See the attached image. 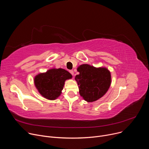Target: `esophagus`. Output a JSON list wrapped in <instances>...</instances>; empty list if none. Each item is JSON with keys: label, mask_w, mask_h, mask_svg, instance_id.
Instances as JSON below:
<instances>
[{"label": "esophagus", "mask_w": 149, "mask_h": 149, "mask_svg": "<svg viewBox=\"0 0 149 149\" xmlns=\"http://www.w3.org/2000/svg\"><path fill=\"white\" fill-rule=\"evenodd\" d=\"M70 72L72 75H74V71H73V70H70Z\"/></svg>", "instance_id": "1"}]
</instances>
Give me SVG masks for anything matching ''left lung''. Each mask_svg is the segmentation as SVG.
Returning <instances> with one entry per match:
<instances>
[{
	"label": "left lung",
	"mask_w": 149,
	"mask_h": 149,
	"mask_svg": "<svg viewBox=\"0 0 149 149\" xmlns=\"http://www.w3.org/2000/svg\"><path fill=\"white\" fill-rule=\"evenodd\" d=\"M75 77L78 85L79 93L87 102H91L102 97L111 84V75L109 70L104 67H95L87 63L80 65Z\"/></svg>",
	"instance_id": "left-lung-1"
}]
</instances>
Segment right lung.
Masks as SVG:
<instances>
[{"mask_svg":"<svg viewBox=\"0 0 149 149\" xmlns=\"http://www.w3.org/2000/svg\"><path fill=\"white\" fill-rule=\"evenodd\" d=\"M72 75L62 68H51L34 77V84L38 93L49 100H56L61 94L65 82L71 79Z\"/></svg>","mask_w":149,"mask_h":149,"instance_id":"right-lung-1","label":"right lung"}]
</instances>
